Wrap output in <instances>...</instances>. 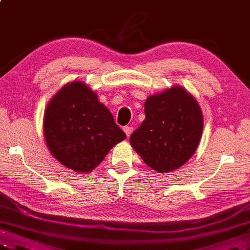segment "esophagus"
I'll return each mask as SVG.
<instances>
[{
	"instance_id": "1",
	"label": "esophagus",
	"mask_w": 250,
	"mask_h": 250,
	"mask_svg": "<svg viewBox=\"0 0 250 250\" xmlns=\"http://www.w3.org/2000/svg\"><path fill=\"white\" fill-rule=\"evenodd\" d=\"M124 131L125 132V134H126V136H130L131 135V133L132 132H133V128H132V126H129V125H126V126H124Z\"/></svg>"
}]
</instances>
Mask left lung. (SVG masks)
Masks as SVG:
<instances>
[{
    "mask_svg": "<svg viewBox=\"0 0 250 250\" xmlns=\"http://www.w3.org/2000/svg\"><path fill=\"white\" fill-rule=\"evenodd\" d=\"M145 120L130 136L134 150L148 167L167 173L193 155L203 131L198 102L182 87L151 95L145 102Z\"/></svg>",
    "mask_w": 250,
    "mask_h": 250,
    "instance_id": "1",
    "label": "left lung"
}]
</instances>
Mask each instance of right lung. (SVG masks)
<instances>
[{
  "label": "right lung",
  "instance_id": "obj_1",
  "mask_svg": "<svg viewBox=\"0 0 250 250\" xmlns=\"http://www.w3.org/2000/svg\"><path fill=\"white\" fill-rule=\"evenodd\" d=\"M44 135L52 156L79 173L92 171L126 137L98 95L81 82L67 83L50 100Z\"/></svg>",
  "mask_w": 250,
  "mask_h": 250
}]
</instances>
